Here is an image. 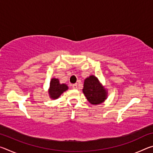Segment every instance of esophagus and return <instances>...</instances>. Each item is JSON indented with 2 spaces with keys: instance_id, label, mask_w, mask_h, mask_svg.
I'll use <instances>...</instances> for the list:
<instances>
[{
  "instance_id": "esophagus-1",
  "label": "esophagus",
  "mask_w": 153,
  "mask_h": 153,
  "mask_svg": "<svg viewBox=\"0 0 153 153\" xmlns=\"http://www.w3.org/2000/svg\"><path fill=\"white\" fill-rule=\"evenodd\" d=\"M72 88H73V89H77V84H75L72 85Z\"/></svg>"
}]
</instances>
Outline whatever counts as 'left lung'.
Segmentation results:
<instances>
[{"instance_id":"obj_1","label":"left lung","mask_w":153,"mask_h":153,"mask_svg":"<svg viewBox=\"0 0 153 153\" xmlns=\"http://www.w3.org/2000/svg\"><path fill=\"white\" fill-rule=\"evenodd\" d=\"M82 91L87 100L92 105L100 104L107 98V90L93 75L85 79Z\"/></svg>"}]
</instances>
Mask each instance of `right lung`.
<instances>
[{
	"label": "right lung",
	"instance_id": "right-lung-1",
	"mask_svg": "<svg viewBox=\"0 0 153 153\" xmlns=\"http://www.w3.org/2000/svg\"><path fill=\"white\" fill-rule=\"evenodd\" d=\"M67 90H68V86L66 84H60L58 79L53 78L51 80L48 89L49 97L52 99H56Z\"/></svg>",
	"mask_w": 153,
	"mask_h": 153
}]
</instances>
